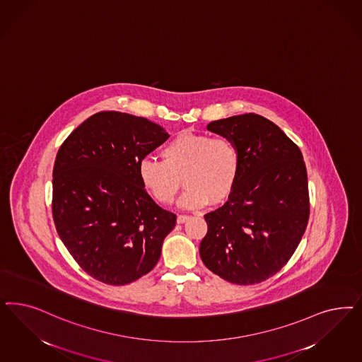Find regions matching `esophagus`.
Instances as JSON below:
<instances>
[{
  "mask_svg": "<svg viewBox=\"0 0 362 362\" xmlns=\"http://www.w3.org/2000/svg\"><path fill=\"white\" fill-rule=\"evenodd\" d=\"M189 220V216L187 214H180L178 217H177V222L178 223H184V222H187Z\"/></svg>",
  "mask_w": 362,
  "mask_h": 362,
  "instance_id": "34e87169",
  "label": "esophagus"
}]
</instances>
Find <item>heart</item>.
<instances>
[{"instance_id": "heart-1", "label": "heart", "mask_w": 362, "mask_h": 362, "mask_svg": "<svg viewBox=\"0 0 362 362\" xmlns=\"http://www.w3.org/2000/svg\"><path fill=\"white\" fill-rule=\"evenodd\" d=\"M163 161L144 158L139 165L141 184L160 204H172L181 187L180 205L199 209L229 199L241 169V154L229 137L181 132L161 151Z\"/></svg>"}]
</instances>
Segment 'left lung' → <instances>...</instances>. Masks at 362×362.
Listing matches in <instances>:
<instances>
[{
    "mask_svg": "<svg viewBox=\"0 0 362 362\" xmlns=\"http://www.w3.org/2000/svg\"><path fill=\"white\" fill-rule=\"evenodd\" d=\"M208 130L237 144L241 169L221 208L205 214V267L225 281L255 285L292 257L309 220L303 153L276 124L255 113L213 121Z\"/></svg>",
    "mask_w": 362,
    "mask_h": 362,
    "instance_id": "1",
    "label": "left lung"
}]
</instances>
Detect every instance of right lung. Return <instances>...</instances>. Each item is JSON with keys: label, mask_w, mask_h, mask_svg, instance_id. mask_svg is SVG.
Wrapping results in <instances>:
<instances>
[{"label": "right lung", "mask_w": 362, "mask_h": 362, "mask_svg": "<svg viewBox=\"0 0 362 362\" xmlns=\"http://www.w3.org/2000/svg\"><path fill=\"white\" fill-rule=\"evenodd\" d=\"M169 134L144 117L100 112L64 141L53 168V220L61 241L89 276L127 285L161 256L175 213L141 184L139 165Z\"/></svg>", "instance_id": "obj_1"}]
</instances>
